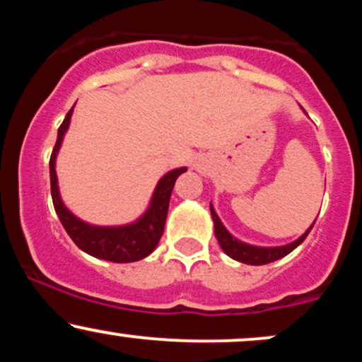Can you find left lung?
Masks as SVG:
<instances>
[{
    "label": "left lung",
    "mask_w": 362,
    "mask_h": 362,
    "mask_svg": "<svg viewBox=\"0 0 362 362\" xmlns=\"http://www.w3.org/2000/svg\"><path fill=\"white\" fill-rule=\"evenodd\" d=\"M209 207H211V216H213V223H214V235H216V238H218L219 247L223 248V252L226 253L228 257H231L233 260H238V262H242V264H248V265L271 264V262H274V260H279V259H282V257H286L288 253H291L294 248L300 247V245L305 242V238L308 236L315 221H317V219H315L313 224H311V226L300 236V238L294 240V242H291L288 245H281V247H257V245L245 243V242H242V240L235 238V236L231 235L226 228H224V224L221 223V219H219V216L216 214L213 202H211Z\"/></svg>",
    "instance_id": "obj_1"
}]
</instances>
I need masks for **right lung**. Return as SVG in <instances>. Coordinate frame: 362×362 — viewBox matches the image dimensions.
Returning <instances> with one entry per match:
<instances>
[{"instance_id":"add662e5","label":"right lung","mask_w":362,"mask_h":362,"mask_svg":"<svg viewBox=\"0 0 362 362\" xmlns=\"http://www.w3.org/2000/svg\"><path fill=\"white\" fill-rule=\"evenodd\" d=\"M74 105L66 114L64 120L57 129L56 146L52 149L51 161H49V173H51V194L56 214L59 216L62 226L69 238L76 243V247L95 259L115 262V264H127V262H138L148 257L158 247L167 221L170 195H172L175 180L182 173L187 172L185 167L170 170L158 180L153 190L149 204L143 214L136 221L117 226H98L83 221L76 214H73L62 201L57 184L56 160L59 153L62 139L68 132L71 124Z\"/></svg>"}]
</instances>
